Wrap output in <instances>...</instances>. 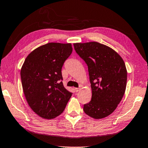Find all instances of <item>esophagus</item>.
I'll return each instance as SVG.
<instances>
[{"mask_svg":"<svg viewBox=\"0 0 148 148\" xmlns=\"http://www.w3.org/2000/svg\"><path fill=\"white\" fill-rule=\"evenodd\" d=\"M80 89H81L80 88H75V91L76 93H77V92H79V90H80Z\"/></svg>","mask_w":148,"mask_h":148,"instance_id":"obj_1","label":"esophagus"}]
</instances>
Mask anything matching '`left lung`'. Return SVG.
<instances>
[{"mask_svg":"<svg viewBox=\"0 0 148 148\" xmlns=\"http://www.w3.org/2000/svg\"><path fill=\"white\" fill-rule=\"evenodd\" d=\"M74 49L88 67L91 99L84 104L89 116L101 119L110 115L123 98L127 70L121 57L112 49L97 42L74 43Z\"/></svg>","mask_w":148,"mask_h":148,"instance_id":"8db88e82","label":"left lung"}]
</instances>
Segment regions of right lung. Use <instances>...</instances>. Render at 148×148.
Wrapping results in <instances>:
<instances>
[{"label": "right lung", "instance_id": "right-lung-1", "mask_svg": "<svg viewBox=\"0 0 148 148\" xmlns=\"http://www.w3.org/2000/svg\"><path fill=\"white\" fill-rule=\"evenodd\" d=\"M72 51L71 43L49 42L25 60L21 71L23 92L31 108L42 118L61 114L71 97L63 86L61 69Z\"/></svg>", "mask_w": 148, "mask_h": 148}]
</instances>
